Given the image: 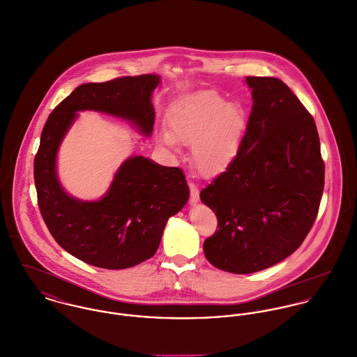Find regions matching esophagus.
Listing matches in <instances>:
<instances>
[{"label": "esophagus", "mask_w": 357, "mask_h": 357, "mask_svg": "<svg viewBox=\"0 0 357 357\" xmlns=\"http://www.w3.org/2000/svg\"><path fill=\"white\" fill-rule=\"evenodd\" d=\"M189 189H190V203L196 204L199 202V189L193 182H189Z\"/></svg>", "instance_id": "1"}]
</instances>
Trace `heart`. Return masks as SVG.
<instances>
[{"label": "heart", "instance_id": "b5f03b06", "mask_svg": "<svg viewBox=\"0 0 357 357\" xmlns=\"http://www.w3.org/2000/svg\"><path fill=\"white\" fill-rule=\"evenodd\" d=\"M247 121V112L240 103H227L218 92L206 91L172 109L171 134L162 132L161 142L172 149L178 147V142L193 143L196 168L204 176H215L236 158Z\"/></svg>", "mask_w": 357, "mask_h": 357}]
</instances>
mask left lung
Returning <instances> with one entry per match:
<instances>
[{"label": "left lung", "mask_w": 357, "mask_h": 357, "mask_svg": "<svg viewBox=\"0 0 357 357\" xmlns=\"http://www.w3.org/2000/svg\"><path fill=\"white\" fill-rule=\"evenodd\" d=\"M245 82L252 109L240 150L200 193L219 227L204 241V255L236 275L271 268L298 250L324 189L312 114L279 78L247 77Z\"/></svg>", "instance_id": "obj_1"}]
</instances>
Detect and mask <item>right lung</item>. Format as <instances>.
Returning a JSON list of instances; mask_svg holds the SVG:
<instances>
[{
	"instance_id": "obj_1",
	"label": "right lung",
	"mask_w": 357,
	"mask_h": 357,
	"mask_svg": "<svg viewBox=\"0 0 357 357\" xmlns=\"http://www.w3.org/2000/svg\"><path fill=\"white\" fill-rule=\"evenodd\" d=\"M155 74L120 77L77 86L50 114L34 158L38 208L56 243L73 257L103 269H127L151 258L169 216L189 199L183 171L143 155L126 160L96 202L69 196L56 175V154L77 112L95 110L131 121L149 137L154 124Z\"/></svg>"
}]
</instances>
